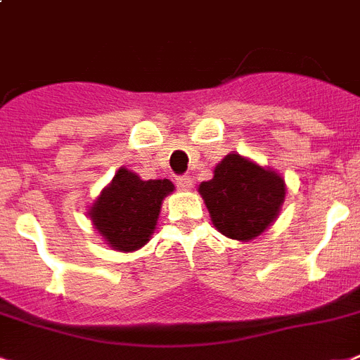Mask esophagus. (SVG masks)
<instances>
[{"label": "esophagus", "mask_w": 360, "mask_h": 360, "mask_svg": "<svg viewBox=\"0 0 360 360\" xmlns=\"http://www.w3.org/2000/svg\"><path fill=\"white\" fill-rule=\"evenodd\" d=\"M175 185L179 190H190L192 188V179H190L188 175H179L177 179H175Z\"/></svg>", "instance_id": "esophagus-1"}]
</instances>
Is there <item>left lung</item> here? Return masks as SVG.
Wrapping results in <instances>:
<instances>
[{
  "label": "left lung",
  "instance_id": "obj_1",
  "mask_svg": "<svg viewBox=\"0 0 360 360\" xmlns=\"http://www.w3.org/2000/svg\"><path fill=\"white\" fill-rule=\"evenodd\" d=\"M200 194L221 235L251 240L276 220L285 200V181L231 153L216 166L214 177L201 183Z\"/></svg>",
  "mask_w": 360,
  "mask_h": 360
}]
</instances>
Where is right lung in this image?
I'll use <instances>...</instances> for the list:
<instances>
[{"label":"right lung","mask_w":360,"mask_h":360,"mask_svg":"<svg viewBox=\"0 0 360 360\" xmlns=\"http://www.w3.org/2000/svg\"><path fill=\"white\" fill-rule=\"evenodd\" d=\"M174 190L172 181H142L129 170H118L90 210L96 229L110 246L134 251L150 240L157 226L160 203Z\"/></svg>","instance_id":"1"}]
</instances>
